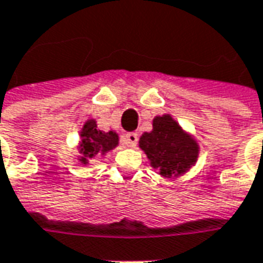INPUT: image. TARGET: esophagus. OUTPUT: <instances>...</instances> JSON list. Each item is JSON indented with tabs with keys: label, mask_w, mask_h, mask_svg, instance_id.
Listing matches in <instances>:
<instances>
[{
	"label": "esophagus",
	"mask_w": 263,
	"mask_h": 263,
	"mask_svg": "<svg viewBox=\"0 0 263 263\" xmlns=\"http://www.w3.org/2000/svg\"><path fill=\"white\" fill-rule=\"evenodd\" d=\"M122 143H124L125 146L135 147L138 143V134L131 132V134H126V135H124V137H122Z\"/></svg>",
	"instance_id": "esophagus-1"
}]
</instances>
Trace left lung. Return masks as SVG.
I'll return each mask as SVG.
<instances>
[{"mask_svg":"<svg viewBox=\"0 0 263 263\" xmlns=\"http://www.w3.org/2000/svg\"><path fill=\"white\" fill-rule=\"evenodd\" d=\"M152 125L151 132L142 134L139 147L163 178L180 177L195 166L199 143L190 132L170 114L156 116Z\"/></svg>","mask_w":263,"mask_h":263,"instance_id":"1","label":"left lung"}]
</instances>
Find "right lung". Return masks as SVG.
<instances>
[{
  "mask_svg": "<svg viewBox=\"0 0 263 263\" xmlns=\"http://www.w3.org/2000/svg\"><path fill=\"white\" fill-rule=\"evenodd\" d=\"M81 141L78 143V151L81 153L79 163L86 166L89 161L97 156H104L118 146V134L116 131H102L97 128L96 120H87L79 132Z\"/></svg>",
  "mask_w": 263,
  "mask_h": 263,
  "instance_id": "right-lung-1",
  "label": "right lung"
}]
</instances>
